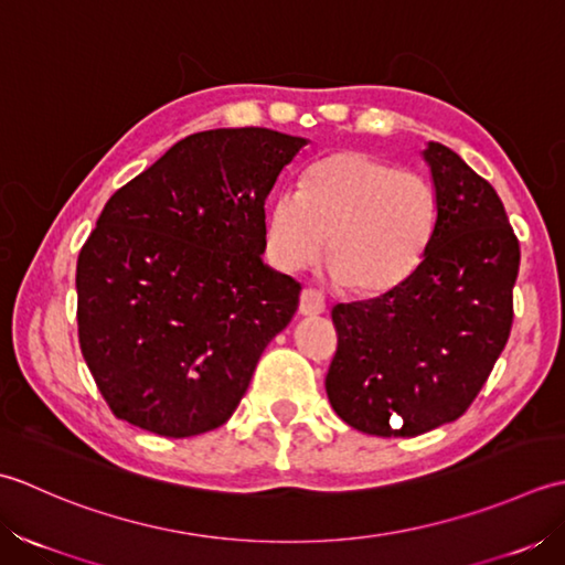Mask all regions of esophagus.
<instances>
[{
  "mask_svg": "<svg viewBox=\"0 0 565 565\" xmlns=\"http://www.w3.org/2000/svg\"><path fill=\"white\" fill-rule=\"evenodd\" d=\"M327 312V299L319 290H312V287H307L299 295V315L305 317H317V315H324Z\"/></svg>",
  "mask_w": 565,
  "mask_h": 565,
  "instance_id": "34e87169",
  "label": "esophagus"
}]
</instances>
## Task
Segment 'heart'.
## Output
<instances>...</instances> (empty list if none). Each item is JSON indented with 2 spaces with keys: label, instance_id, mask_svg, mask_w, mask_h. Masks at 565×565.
Segmentation results:
<instances>
[{
  "label": "heart",
  "instance_id": "obj_1",
  "mask_svg": "<svg viewBox=\"0 0 565 565\" xmlns=\"http://www.w3.org/2000/svg\"><path fill=\"white\" fill-rule=\"evenodd\" d=\"M436 224V192L412 170L365 151L319 158L299 192H280L266 218L273 260L302 270L329 258L337 280L359 297L395 290L417 270Z\"/></svg>",
  "mask_w": 565,
  "mask_h": 565
}]
</instances>
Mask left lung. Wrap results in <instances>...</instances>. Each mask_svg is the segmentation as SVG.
I'll return each instance as SVG.
<instances>
[{"label":"left lung","mask_w":565,"mask_h":565,"mask_svg":"<svg viewBox=\"0 0 565 565\" xmlns=\"http://www.w3.org/2000/svg\"><path fill=\"white\" fill-rule=\"evenodd\" d=\"M436 224L395 290L337 305L327 373L333 412L373 436H419L456 422L510 339L520 241L502 200L458 153L429 143Z\"/></svg>","instance_id":"left-lung-1"}]
</instances>
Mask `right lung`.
<instances>
[{
    "label": "right lung",
    "mask_w": 565,
    "mask_h": 565,
    "mask_svg": "<svg viewBox=\"0 0 565 565\" xmlns=\"http://www.w3.org/2000/svg\"><path fill=\"white\" fill-rule=\"evenodd\" d=\"M307 141L258 126L182 138L111 194L77 256V337L114 417L212 431L290 324L299 282L263 266L266 198Z\"/></svg>",
    "instance_id": "add662e5"
}]
</instances>
